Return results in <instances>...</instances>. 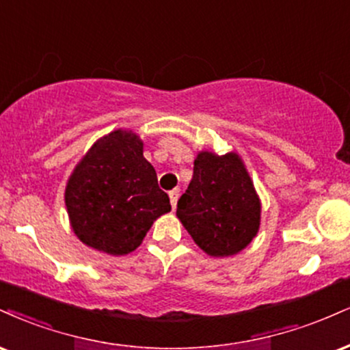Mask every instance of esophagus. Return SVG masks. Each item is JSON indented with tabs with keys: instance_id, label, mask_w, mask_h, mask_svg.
<instances>
[{
	"instance_id": "obj_1",
	"label": "esophagus",
	"mask_w": 350,
	"mask_h": 350,
	"mask_svg": "<svg viewBox=\"0 0 350 350\" xmlns=\"http://www.w3.org/2000/svg\"><path fill=\"white\" fill-rule=\"evenodd\" d=\"M178 199H179V191L178 189H174V191L170 192V200H171L172 208H176V205H178Z\"/></svg>"
}]
</instances>
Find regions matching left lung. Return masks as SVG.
<instances>
[{
    "mask_svg": "<svg viewBox=\"0 0 350 350\" xmlns=\"http://www.w3.org/2000/svg\"><path fill=\"white\" fill-rule=\"evenodd\" d=\"M176 215L200 250L215 258L247 246L260 225V200L237 153L200 151Z\"/></svg>",
    "mask_w": 350,
    "mask_h": 350,
    "instance_id": "8db88e82",
    "label": "left lung"
}]
</instances>
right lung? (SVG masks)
<instances>
[{
  "mask_svg": "<svg viewBox=\"0 0 350 350\" xmlns=\"http://www.w3.org/2000/svg\"><path fill=\"white\" fill-rule=\"evenodd\" d=\"M65 204L75 234L111 256L137 250L153 221L171 210L132 130H113L91 146L70 176Z\"/></svg>",
  "mask_w": 350,
  "mask_h": 350,
  "instance_id": "obj_1",
  "label": "right lung"
}]
</instances>
